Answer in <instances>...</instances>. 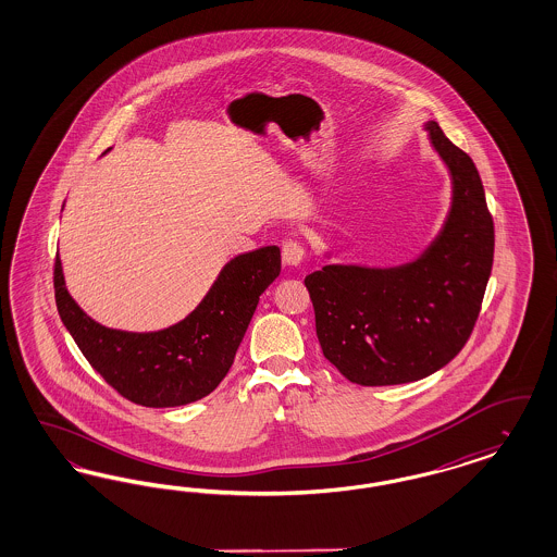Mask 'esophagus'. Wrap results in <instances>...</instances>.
<instances>
[{"label":"esophagus","mask_w":557,"mask_h":557,"mask_svg":"<svg viewBox=\"0 0 557 557\" xmlns=\"http://www.w3.org/2000/svg\"><path fill=\"white\" fill-rule=\"evenodd\" d=\"M307 255V247L300 240H288L282 249V259L286 265H300L305 261Z\"/></svg>","instance_id":"obj_1"}]
</instances>
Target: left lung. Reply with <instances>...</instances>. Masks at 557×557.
Returning <instances> with one entry per match:
<instances>
[{
	"label": "left lung",
	"mask_w": 557,
	"mask_h": 557,
	"mask_svg": "<svg viewBox=\"0 0 557 557\" xmlns=\"http://www.w3.org/2000/svg\"><path fill=\"white\" fill-rule=\"evenodd\" d=\"M453 178L444 228L401 268L325 265L307 275L326 360L362 386L413 383L448 364L480 317L494 263V220L469 153L425 123Z\"/></svg>",
	"instance_id": "8db88e82"
}]
</instances>
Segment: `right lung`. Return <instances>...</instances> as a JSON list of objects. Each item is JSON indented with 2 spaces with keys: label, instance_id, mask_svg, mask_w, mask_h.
Masks as SVG:
<instances>
[{
  "label": "right lung",
  "instance_id": "right-lung-1",
  "mask_svg": "<svg viewBox=\"0 0 557 557\" xmlns=\"http://www.w3.org/2000/svg\"><path fill=\"white\" fill-rule=\"evenodd\" d=\"M280 271L277 247L238 255L187 319L152 333L116 331L90 319L65 288L59 257L53 286L63 325L119 395L144 407H176L203 399L222 383L259 296Z\"/></svg>",
  "mask_w": 557,
  "mask_h": 557
}]
</instances>
